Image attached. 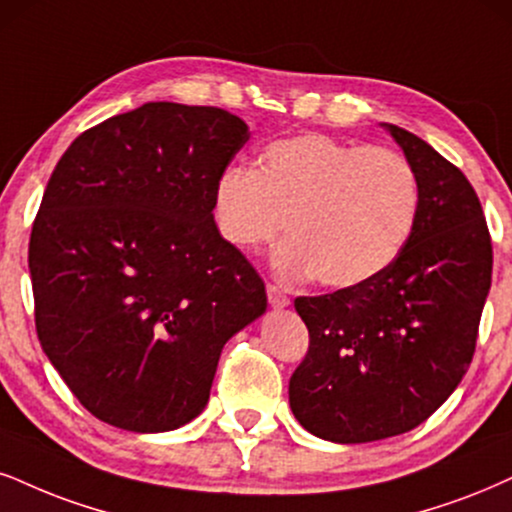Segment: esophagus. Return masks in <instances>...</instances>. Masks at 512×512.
Listing matches in <instances>:
<instances>
[{
	"label": "esophagus",
	"mask_w": 512,
	"mask_h": 512,
	"mask_svg": "<svg viewBox=\"0 0 512 512\" xmlns=\"http://www.w3.org/2000/svg\"><path fill=\"white\" fill-rule=\"evenodd\" d=\"M268 304L273 306V308H277V311H280V308H287L289 306V296L282 292L280 287L277 285H268Z\"/></svg>",
	"instance_id": "obj_1"
}]
</instances>
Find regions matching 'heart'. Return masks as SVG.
I'll return each mask as SVG.
<instances>
[{
	"instance_id": "1",
	"label": "heart",
	"mask_w": 512,
	"mask_h": 512,
	"mask_svg": "<svg viewBox=\"0 0 512 512\" xmlns=\"http://www.w3.org/2000/svg\"><path fill=\"white\" fill-rule=\"evenodd\" d=\"M420 208L415 168L399 151L320 132L266 144L256 168L230 163L213 182L218 235L239 251L289 237L275 251L285 277L361 287L399 258Z\"/></svg>"
}]
</instances>
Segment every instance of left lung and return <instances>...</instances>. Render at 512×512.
I'll return each instance as SVG.
<instances>
[{
	"mask_svg": "<svg viewBox=\"0 0 512 512\" xmlns=\"http://www.w3.org/2000/svg\"><path fill=\"white\" fill-rule=\"evenodd\" d=\"M420 182L406 246L361 287L294 301L311 334L289 380L301 427L334 444L410 432L456 391L491 287V239L475 189L437 149L382 123Z\"/></svg>",
	"mask_w": 512,
	"mask_h": 512,
	"instance_id": "1",
	"label": "left lung"
}]
</instances>
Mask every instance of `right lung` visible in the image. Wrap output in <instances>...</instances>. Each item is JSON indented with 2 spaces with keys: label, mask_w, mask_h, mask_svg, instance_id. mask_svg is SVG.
I'll return each mask as SVG.
<instances>
[{
  "label": "right lung",
  "mask_w": 512,
  "mask_h": 512,
  "mask_svg": "<svg viewBox=\"0 0 512 512\" xmlns=\"http://www.w3.org/2000/svg\"><path fill=\"white\" fill-rule=\"evenodd\" d=\"M246 140L230 111L149 102L56 163L28 249L35 327L94 418L140 434L187 425L227 339L266 313V285L211 213Z\"/></svg>",
  "instance_id": "obj_1"
}]
</instances>
